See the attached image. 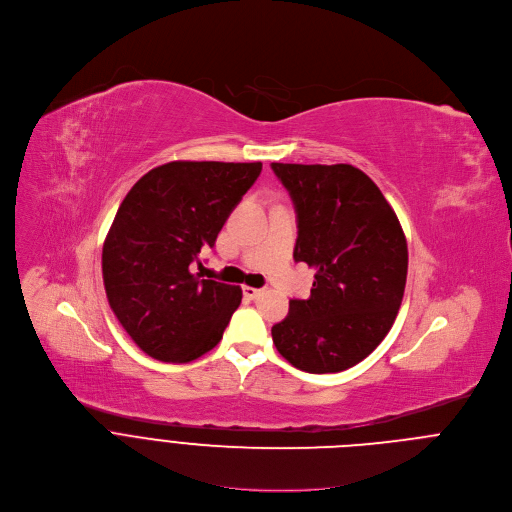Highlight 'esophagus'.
Returning <instances> with one entry per match:
<instances>
[{"label":"esophagus","mask_w":512,"mask_h":512,"mask_svg":"<svg viewBox=\"0 0 512 512\" xmlns=\"http://www.w3.org/2000/svg\"><path fill=\"white\" fill-rule=\"evenodd\" d=\"M243 295L247 297V299H257V297H261L263 295V289H255V287H243Z\"/></svg>","instance_id":"34e87169"}]
</instances>
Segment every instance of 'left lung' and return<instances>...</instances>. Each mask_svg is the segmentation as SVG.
I'll list each match as a JSON object with an SVG mask.
<instances>
[{
	"instance_id": "obj_1",
	"label": "left lung",
	"mask_w": 512,
	"mask_h": 512,
	"mask_svg": "<svg viewBox=\"0 0 512 512\" xmlns=\"http://www.w3.org/2000/svg\"><path fill=\"white\" fill-rule=\"evenodd\" d=\"M297 213L293 257L313 267L309 299H291L273 325L277 351L297 369L339 373L369 357L391 331L407 283L403 227L361 169L271 163Z\"/></svg>"
}]
</instances>
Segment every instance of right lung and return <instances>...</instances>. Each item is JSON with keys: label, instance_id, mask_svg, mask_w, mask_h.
I'll return each instance as SVG.
<instances>
[{"label": "right lung", "instance_id": "1", "mask_svg": "<svg viewBox=\"0 0 512 512\" xmlns=\"http://www.w3.org/2000/svg\"><path fill=\"white\" fill-rule=\"evenodd\" d=\"M263 163L171 161L125 195L103 243L111 311L135 345L165 363L211 351L241 303V287L191 273L213 247Z\"/></svg>", "mask_w": 512, "mask_h": 512}]
</instances>
